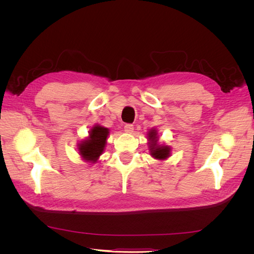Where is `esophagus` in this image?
I'll return each instance as SVG.
<instances>
[{"instance_id":"34e87169","label":"esophagus","mask_w":254,"mask_h":254,"mask_svg":"<svg viewBox=\"0 0 254 254\" xmlns=\"http://www.w3.org/2000/svg\"><path fill=\"white\" fill-rule=\"evenodd\" d=\"M124 130H125V132H127V133H132L133 132V125L126 124L125 127H124Z\"/></svg>"}]
</instances>
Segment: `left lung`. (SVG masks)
<instances>
[{
	"instance_id": "left-lung-1",
	"label": "left lung",
	"mask_w": 254,
	"mask_h": 254,
	"mask_svg": "<svg viewBox=\"0 0 254 254\" xmlns=\"http://www.w3.org/2000/svg\"><path fill=\"white\" fill-rule=\"evenodd\" d=\"M149 155L157 161L167 160L172 156L171 146L159 143V134L156 128H151L147 132Z\"/></svg>"
}]
</instances>
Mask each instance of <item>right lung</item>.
<instances>
[{
    "label": "right lung",
    "instance_id": "right-lung-1",
    "mask_svg": "<svg viewBox=\"0 0 254 254\" xmlns=\"http://www.w3.org/2000/svg\"><path fill=\"white\" fill-rule=\"evenodd\" d=\"M110 130L102 125L96 124L89 130L88 136L84 137L77 144V150L80 158L88 164L98 162L107 144Z\"/></svg>",
    "mask_w": 254,
    "mask_h": 254
}]
</instances>
